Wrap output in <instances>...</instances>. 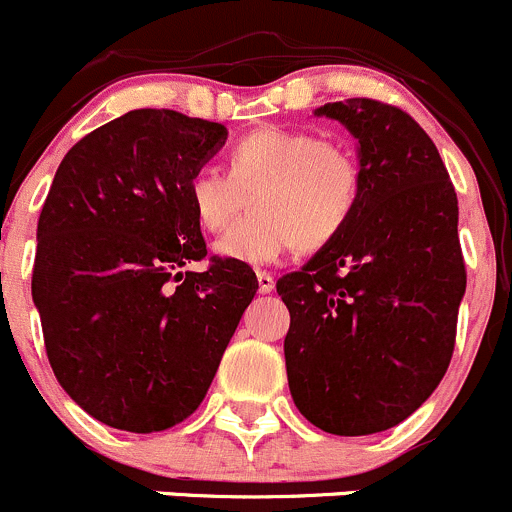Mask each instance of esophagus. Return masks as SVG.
I'll list each match as a JSON object with an SVG mask.
<instances>
[{
    "mask_svg": "<svg viewBox=\"0 0 512 512\" xmlns=\"http://www.w3.org/2000/svg\"><path fill=\"white\" fill-rule=\"evenodd\" d=\"M256 278H258V293H271V291H273V286H276V281H273L271 273L258 271V273H256Z\"/></svg>",
    "mask_w": 512,
    "mask_h": 512,
    "instance_id": "obj_1",
    "label": "esophagus"
}]
</instances>
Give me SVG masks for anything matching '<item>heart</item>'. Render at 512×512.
<instances>
[{
  "mask_svg": "<svg viewBox=\"0 0 512 512\" xmlns=\"http://www.w3.org/2000/svg\"><path fill=\"white\" fill-rule=\"evenodd\" d=\"M249 194V216L231 226L214 251L226 261L263 266L298 246L306 254L336 244L356 216L363 169L356 154L306 129L263 126L224 156V176L199 171L186 184L196 224L219 234Z\"/></svg>",
  "mask_w": 512,
  "mask_h": 512,
  "instance_id": "b5f03b06",
  "label": "heart"
}]
</instances>
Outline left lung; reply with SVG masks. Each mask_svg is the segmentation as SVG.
Returning <instances> with one entry per match:
<instances>
[{
	"instance_id": "8db88e82",
	"label": "left lung",
	"mask_w": 512,
	"mask_h": 512,
	"mask_svg": "<svg viewBox=\"0 0 512 512\" xmlns=\"http://www.w3.org/2000/svg\"><path fill=\"white\" fill-rule=\"evenodd\" d=\"M313 114L358 141L363 196L341 239L276 283L288 388L316 428L371 435L406 421L448 371L465 293L458 196L398 106L346 99Z\"/></svg>"
}]
</instances>
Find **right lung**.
<instances>
[{"mask_svg":"<svg viewBox=\"0 0 512 512\" xmlns=\"http://www.w3.org/2000/svg\"><path fill=\"white\" fill-rule=\"evenodd\" d=\"M224 124L134 109L69 149L37 226L32 298L59 386L91 418L156 433L204 401L256 296V273L206 256L186 184Z\"/></svg>","mask_w":512,"mask_h":512,"instance_id":"right-lung-1","label":"right lung"}]
</instances>
